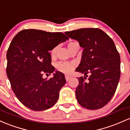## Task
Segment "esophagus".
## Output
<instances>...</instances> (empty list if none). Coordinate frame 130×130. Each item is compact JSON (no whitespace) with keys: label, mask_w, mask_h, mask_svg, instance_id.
Returning a JSON list of instances; mask_svg holds the SVG:
<instances>
[{"label":"esophagus","mask_w":130,"mask_h":130,"mask_svg":"<svg viewBox=\"0 0 130 130\" xmlns=\"http://www.w3.org/2000/svg\"><path fill=\"white\" fill-rule=\"evenodd\" d=\"M65 78H66V80L68 82V81L69 80V79H71V77H70V76H68V75H66Z\"/></svg>","instance_id":"1"}]
</instances>
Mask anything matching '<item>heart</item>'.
<instances>
[{
    "label": "heart",
    "instance_id": "1",
    "mask_svg": "<svg viewBox=\"0 0 130 130\" xmlns=\"http://www.w3.org/2000/svg\"><path fill=\"white\" fill-rule=\"evenodd\" d=\"M73 43V42H70L68 44V45H69L71 43ZM56 48H54L51 51V56H54L56 53ZM75 64L74 62H60L59 63H58L57 66V69L60 72H62L65 74H69L70 73L72 72V71L74 70V68H75Z\"/></svg>",
    "mask_w": 130,
    "mask_h": 130
}]
</instances>
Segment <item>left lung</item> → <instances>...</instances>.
<instances>
[{"instance_id":"obj_1","label":"left lung","mask_w":130,"mask_h":130,"mask_svg":"<svg viewBox=\"0 0 130 130\" xmlns=\"http://www.w3.org/2000/svg\"><path fill=\"white\" fill-rule=\"evenodd\" d=\"M84 48L81 62L75 71L88 77L78 78L75 90L78 103L86 109L104 107L116 93L120 77V58L112 39L98 28L66 32Z\"/></svg>"}]
</instances>
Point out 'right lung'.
<instances>
[{
	"label": "right lung",
	"mask_w": 130,
	"mask_h": 130,
	"mask_svg": "<svg viewBox=\"0 0 130 130\" xmlns=\"http://www.w3.org/2000/svg\"><path fill=\"white\" fill-rule=\"evenodd\" d=\"M69 38L62 32H47L24 29L13 39L7 53V74L18 100L27 108L41 111L54 106L59 92L66 82L64 75L55 72L53 78H43L52 74L49 51Z\"/></svg>",
	"instance_id": "right-lung-1"
}]
</instances>
